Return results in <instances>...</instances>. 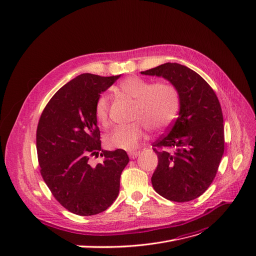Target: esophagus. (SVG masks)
I'll use <instances>...</instances> for the list:
<instances>
[{"mask_svg":"<svg viewBox=\"0 0 256 256\" xmlns=\"http://www.w3.org/2000/svg\"><path fill=\"white\" fill-rule=\"evenodd\" d=\"M139 154H140V152H128V156L130 158H136Z\"/></svg>","mask_w":256,"mask_h":256,"instance_id":"1","label":"esophagus"}]
</instances>
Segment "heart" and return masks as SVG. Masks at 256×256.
Wrapping results in <instances>:
<instances>
[{"label":"heart","instance_id":"obj_1","mask_svg":"<svg viewBox=\"0 0 256 256\" xmlns=\"http://www.w3.org/2000/svg\"><path fill=\"white\" fill-rule=\"evenodd\" d=\"M118 90L136 102L134 120L139 122L130 126H122L106 138V145L111 150H136L146 137V125L152 130H162L176 119L180 108L176 89L166 82L152 83L136 76L124 78ZM94 115L104 128L110 124V100L106 94H100L94 106Z\"/></svg>","mask_w":256,"mask_h":256}]
</instances>
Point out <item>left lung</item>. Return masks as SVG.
Here are the masks:
<instances>
[{
  "instance_id": "left-lung-1",
  "label": "left lung",
  "mask_w": 256,
  "mask_h": 256,
  "mask_svg": "<svg viewBox=\"0 0 256 256\" xmlns=\"http://www.w3.org/2000/svg\"><path fill=\"white\" fill-rule=\"evenodd\" d=\"M141 74L168 80L180 98L178 117L166 136L152 144L158 158L152 178L154 189L176 202L193 200L212 182L224 152L219 100L206 80L184 65L165 63Z\"/></svg>"
}]
</instances>
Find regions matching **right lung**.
Wrapping results in <instances>:
<instances>
[{
    "label": "right lung",
    "mask_w": 256,
    "mask_h": 256,
    "mask_svg": "<svg viewBox=\"0 0 256 256\" xmlns=\"http://www.w3.org/2000/svg\"><path fill=\"white\" fill-rule=\"evenodd\" d=\"M119 76L80 74L61 87L46 106L36 132L42 176L58 202L78 216L109 208L118 196L120 176L130 162L124 150H102L94 106ZM104 162L92 168L90 155Z\"/></svg>",
    "instance_id": "1"
}]
</instances>
